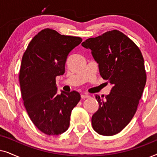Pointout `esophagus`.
<instances>
[{
  "instance_id": "obj_1",
  "label": "esophagus",
  "mask_w": 157,
  "mask_h": 157,
  "mask_svg": "<svg viewBox=\"0 0 157 157\" xmlns=\"http://www.w3.org/2000/svg\"><path fill=\"white\" fill-rule=\"evenodd\" d=\"M81 98H89L90 96L88 95V94H82L81 95Z\"/></svg>"
}]
</instances>
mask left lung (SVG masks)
<instances>
[{
  "label": "left lung",
  "mask_w": 157,
  "mask_h": 157,
  "mask_svg": "<svg viewBox=\"0 0 157 157\" xmlns=\"http://www.w3.org/2000/svg\"><path fill=\"white\" fill-rule=\"evenodd\" d=\"M81 45L91 49L100 75L113 86L105 98L96 96L99 106L92 116V126L98 134L113 136L128 125L136 111L147 81L144 58L136 45L117 30Z\"/></svg>",
  "instance_id": "1"
}]
</instances>
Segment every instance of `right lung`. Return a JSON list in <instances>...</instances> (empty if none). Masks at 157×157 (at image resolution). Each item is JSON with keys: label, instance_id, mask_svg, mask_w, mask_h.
Segmentation results:
<instances>
[{"label": "right lung", "instance_id": "obj_1", "mask_svg": "<svg viewBox=\"0 0 157 157\" xmlns=\"http://www.w3.org/2000/svg\"><path fill=\"white\" fill-rule=\"evenodd\" d=\"M81 41L46 29L34 36L23 56L19 81L23 104L34 125L47 135L68 129L71 111L81 99L75 91L57 94L56 77L64 74L68 54Z\"/></svg>", "mask_w": 157, "mask_h": 157}]
</instances>
